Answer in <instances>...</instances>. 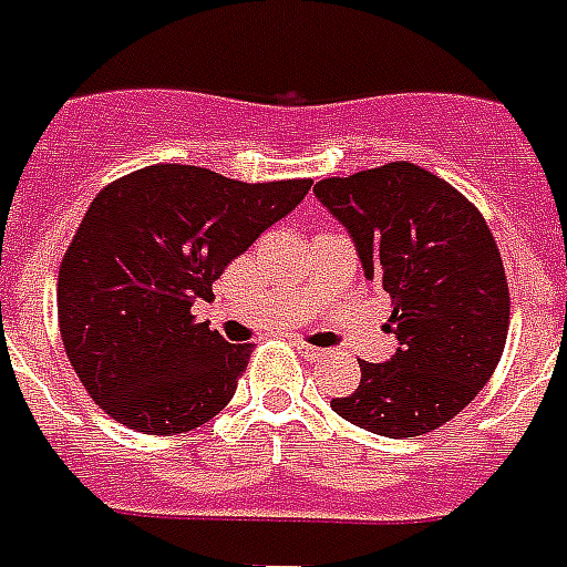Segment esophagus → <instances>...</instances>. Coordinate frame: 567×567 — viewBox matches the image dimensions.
<instances>
[{"label": "esophagus", "instance_id": "34e87169", "mask_svg": "<svg viewBox=\"0 0 567 567\" xmlns=\"http://www.w3.org/2000/svg\"><path fill=\"white\" fill-rule=\"evenodd\" d=\"M296 348H298V354L307 357V360H321V357L328 354V351H324V348L307 346V342H296Z\"/></svg>", "mask_w": 567, "mask_h": 567}]
</instances>
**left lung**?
<instances>
[{
    "label": "left lung",
    "instance_id": "1",
    "mask_svg": "<svg viewBox=\"0 0 567 567\" xmlns=\"http://www.w3.org/2000/svg\"><path fill=\"white\" fill-rule=\"evenodd\" d=\"M348 230L365 280L392 301L398 348L360 360V386L337 415L389 439L442 427L474 401L504 354L509 287L486 219L463 193L398 161L312 187Z\"/></svg>",
    "mask_w": 567,
    "mask_h": 567
}]
</instances>
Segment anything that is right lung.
Returning <instances> with one entry per match:
<instances>
[{"label":"right lung","mask_w":567,"mask_h":567,"mask_svg":"<svg viewBox=\"0 0 567 567\" xmlns=\"http://www.w3.org/2000/svg\"><path fill=\"white\" fill-rule=\"evenodd\" d=\"M310 187L157 163L93 198L58 271V321L72 369L107 415L169 436L228 406L251 346L225 342L193 305L210 301L225 266Z\"/></svg>","instance_id":"right-lung-1"}]
</instances>
